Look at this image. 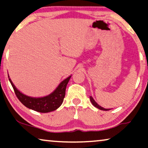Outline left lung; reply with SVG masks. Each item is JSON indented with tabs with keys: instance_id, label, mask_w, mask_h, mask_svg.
<instances>
[{
	"instance_id": "obj_1",
	"label": "left lung",
	"mask_w": 148,
	"mask_h": 148,
	"mask_svg": "<svg viewBox=\"0 0 148 148\" xmlns=\"http://www.w3.org/2000/svg\"><path fill=\"white\" fill-rule=\"evenodd\" d=\"M90 101H91L92 103V104H93V106H95L96 108H97L100 109V110H104V111H107V110H109L108 109L103 108L101 107L100 106H99V105L98 104V103H97L95 102V101H94V100L93 98H92V96L90 97Z\"/></svg>"
}]
</instances>
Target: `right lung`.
<instances>
[{
    "label": "right lung",
    "mask_w": 148,
    "mask_h": 148,
    "mask_svg": "<svg viewBox=\"0 0 148 148\" xmlns=\"http://www.w3.org/2000/svg\"><path fill=\"white\" fill-rule=\"evenodd\" d=\"M9 77V76H8ZM71 76L63 80L51 94L42 98H31L22 94L18 90L12 81H9L14 89V93L18 99L26 107L41 113H47L56 110L60 106L65 96L66 88Z\"/></svg>",
    "instance_id": "1"
}]
</instances>
